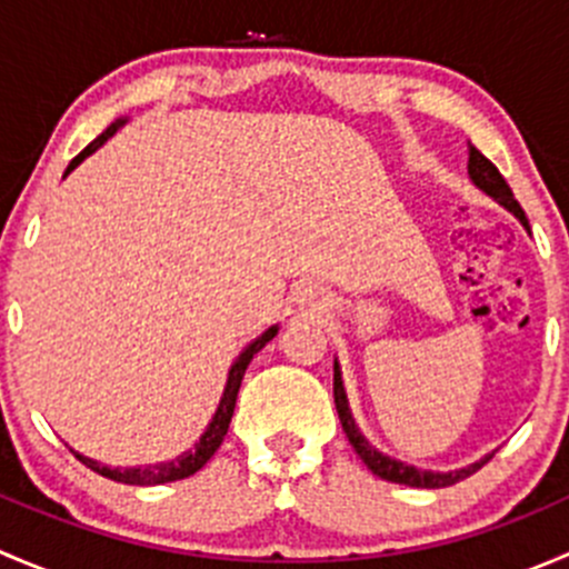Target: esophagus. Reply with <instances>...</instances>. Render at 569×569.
I'll use <instances>...</instances> for the list:
<instances>
[{
  "mask_svg": "<svg viewBox=\"0 0 569 569\" xmlns=\"http://www.w3.org/2000/svg\"><path fill=\"white\" fill-rule=\"evenodd\" d=\"M300 302H306V306H313V308H321V306H325V291H321L319 286H313V283L302 286Z\"/></svg>",
  "mask_w": 569,
  "mask_h": 569,
  "instance_id": "esophagus-1",
  "label": "esophagus"
}]
</instances>
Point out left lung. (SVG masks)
<instances>
[{"mask_svg": "<svg viewBox=\"0 0 569 569\" xmlns=\"http://www.w3.org/2000/svg\"><path fill=\"white\" fill-rule=\"evenodd\" d=\"M468 176H470V181H473L476 189H481L485 194H490L498 206H503V209H507L509 214H512L515 220H518L520 226L529 231L526 211L520 209V203L515 200L509 183L503 181L501 173H498L496 164H492L485 153L476 151L473 146H468ZM332 396H336L338 418H341V427H343V432H347L352 449L358 451V457L366 462V468H369L371 473L380 476V479H386V481H396V485H407V487H427V490H435V487H451V485H457L460 479H468L470 473H476V470H479L481 465L492 457V455H487V457H481L479 462H470V465H465V468H457V470H429V468H418V465H407V462L396 460V457H391V455H382L377 446H371L369 440H366V435L360 432V427L355 423L352 410H349L347 388H343V377H341V366H338V358H336V363H332Z\"/></svg>", "mask_w": 569, "mask_h": 569, "instance_id": "1", "label": "left lung"}]
</instances>
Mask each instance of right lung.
<instances>
[{"instance_id": "add662e5", "label": "right lung", "mask_w": 569, "mask_h": 569, "mask_svg": "<svg viewBox=\"0 0 569 569\" xmlns=\"http://www.w3.org/2000/svg\"><path fill=\"white\" fill-rule=\"evenodd\" d=\"M120 126H126V118H118L114 123H109L104 131H101L99 137H96L93 142H90L88 148H84L82 153H79L77 159H71V164H68L66 176L71 173V170H77L79 164L84 162V159L90 157V153L99 151L101 146L109 140V137L114 134V131L120 129ZM280 327L272 325L269 330H263L261 336L252 338L248 347L239 352V358L233 360L231 371H228V380H226V388H222V396H220V405H217L214 416H211L209 427H206V432L200 435V440L194 443V449L183 451V455H178L176 460H164V462H157V465H146V468H109V465H101L96 460H90V457L79 455V451H73V455L79 457V462L88 465L90 470H96V473L107 476V479L112 481H123V485H140V487H151V485H168V481H178V479H187V476L198 473L200 468H203L206 462L214 457V451L220 449L222 438H226L228 432V423H231L233 418V407H237V393H239V386H242V377L244 371H248L252 355L261 352L263 347H267L269 341H272L274 336H278Z\"/></svg>"}]
</instances>
